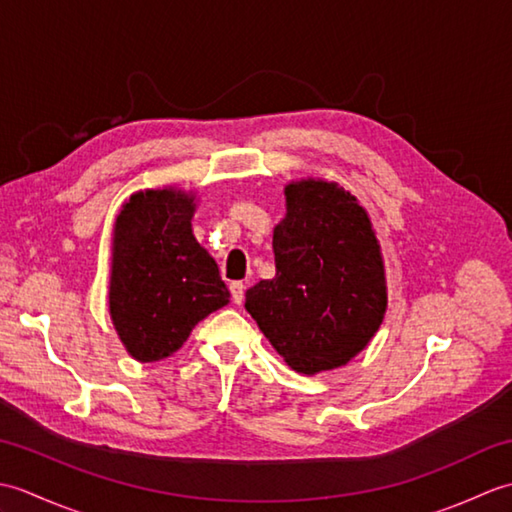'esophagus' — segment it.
<instances>
[{"instance_id": "34e87169", "label": "esophagus", "mask_w": 512, "mask_h": 512, "mask_svg": "<svg viewBox=\"0 0 512 512\" xmlns=\"http://www.w3.org/2000/svg\"><path fill=\"white\" fill-rule=\"evenodd\" d=\"M228 288H231V297H233V303H237V306H239V303L244 301V290H246V286L242 284V281H233V284L228 286Z\"/></svg>"}]
</instances>
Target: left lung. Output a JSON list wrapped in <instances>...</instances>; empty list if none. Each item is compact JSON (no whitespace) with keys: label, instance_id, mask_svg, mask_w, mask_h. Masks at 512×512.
I'll use <instances>...</instances> for the list:
<instances>
[{"label":"left lung","instance_id":"1","mask_svg":"<svg viewBox=\"0 0 512 512\" xmlns=\"http://www.w3.org/2000/svg\"><path fill=\"white\" fill-rule=\"evenodd\" d=\"M286 206L277 273L246 290L244 308L295 372L317 374L345 365L383 323V259L363 206L334 182L288 184Z\"/></svg>","mask_w":512,"mask_h":512}]
</instances>
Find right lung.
Here are the masks:
<instances>
[{
    "label": "right lung",
    "mask_w": 512,
    "mask_h": 512,
    "mask_svg": "<svg viewBox=\"0 0 512 512\" xmlns=\"http://www.w3.org/2000/svg\"><path fill=\"white\" fill-rule=\"evenodd\" d=\"M191 215L193 198L162 189L134 193L116 220L110 312L140 363L180 350L231 297L213 257L195 242Z\"/></svg>",
    "instance_id": "obj_1"
}]
</instances>
